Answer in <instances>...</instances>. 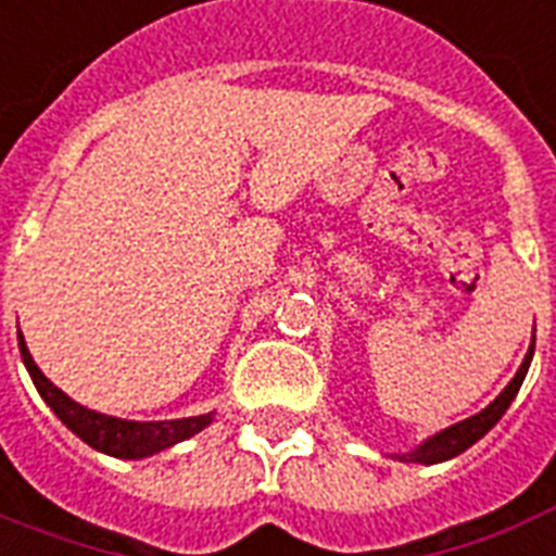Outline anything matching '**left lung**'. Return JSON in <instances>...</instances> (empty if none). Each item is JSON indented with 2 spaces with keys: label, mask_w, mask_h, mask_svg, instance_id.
Returning a JSON list of instances; mask_svg holds the SVG:
<instances>
[{
  "label": "left lung",
  "mask_w": 556,
  "mask_h": 556,
  "mask_svg": "<svg viewBox=\"0 0 556 556\" xmlns=\"http://www.w3.org/2000/svg\"><path fill=\"white\" fill-rule=\"evenodd\" d=\"M531 355H534V344H531V350H528V355H526V362H522V367L517 370V376L510 379L508 388H505L503 393L494 399V402L488 404L485 410H479V413H473V416H468V419L456 421V425L445 428L442 433H437V437H430L425 445H419L416 451H410V454H399V459L433 465V462L454 459V456H459L462 451H468V447L473 445L477 439L485 437L488 430L494 428L496 421L503 419V413L508 410V404L514 402V396H517L519 388H522V379H526L528 367H531Z\"/></svg>",
  "instance_id": "obj_1"
}]
</instances>
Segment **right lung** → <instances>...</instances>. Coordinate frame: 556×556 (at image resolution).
<instances>
[{"mask_svg":"<svg viewBox=\"0 0 556 556\" xmlns=\"http://www.w3.org/2000/svg\"><path fill=\"white\" fill-rule=\"evenodd\" d=\"M20 350L22 362L28 367L30 379L37 384L39 396L46 399L48 407H51L56 416L62 419V425H68V430H74L83 442L102 451V454L117 456V459H143V456H152L157 451H166V447L184 442V439L194 437L198 430H203L212 421V413L206 416H192V419H172V421H128V419H114V416H105V413L88 410L83 404H77L74 399H68L56 384L42 376L34 358H30L28 348H25V339L20 332Z\"/></svg>","mask_w":556,"mask_h":556,"instance_id":"obj_1","label":"right lung"}]
</instances>
